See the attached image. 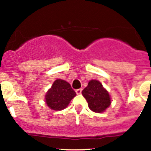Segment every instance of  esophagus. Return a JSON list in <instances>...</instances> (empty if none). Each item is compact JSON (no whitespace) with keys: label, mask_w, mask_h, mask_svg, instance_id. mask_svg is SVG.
<instances>
[{"label":"esophagus","mask_w":151,"mask_h":151,"mask_svg":"<svg viewBox=\"0 0 151 151\" xmlns=\"http://www.w3.org/2000/svg\"><path fill=\"white\" fill-rule=\"evenodd\" d=\"M76 93H77V94H81V93H82V89H81V88H80V89H77V90H76Z\"/></svg>","instance_id":"esophagus-1"}]
</instances>
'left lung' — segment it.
<instances>
[{"label": "left lung", "mask_w": 151, "mask_h": 151, "mask_svg": "<svg viewBox=\"0 0 151 151\" xmlns=\"http://www.w3.org/2000/svg\"><path fill=\"white\" fill-rule=\"evenodd\" d=\"M82 94L88 101L90 109L95 112H104L111 104L109 93L98 80H91Z\"/></svg>", "instance_id": "left-lung-1"}]
</instances>
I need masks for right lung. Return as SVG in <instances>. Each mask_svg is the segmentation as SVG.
Returning a JSON list of instances; mask_svg holds the SVG:
<instances>
[{
    "instance_id": "obj_1",
    "label": "right lung",
    "mask_w": 151,
    "mask_h": 151,
    "mask_svg": "<svg viewBox=\"0 0 151 151\" xmlns=\"http://www.w3.org/2000/svg\"><path fill=\"white\" fill-rule=\"evenodd\" d=\"M75 96V91L71 88L69 83L64 80H56L47 93L45 99L50 109L62 110L68 106Z\"/></svg>"
}]
</instances>
